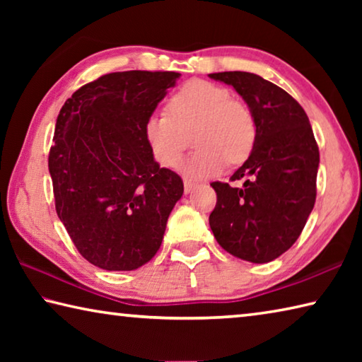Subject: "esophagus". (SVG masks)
<instances>
[{
  "mask_svg": "<svg viewBox=\"0 0 362 362\" xmlns=\"http://www.w3.org/2000/svg\"><path fill=\"white\" fill-rule=\"evenodd\" d=\"M194 187H196V182H193V180H188V179L183 180V189H185V193L193 192V188H194Z\"/></svg>",
  "mask_w": 362,
  "mask_h": 362,
  "instance_id": "esophagus-1",
  "label": "esophagus"
}]
</instances>
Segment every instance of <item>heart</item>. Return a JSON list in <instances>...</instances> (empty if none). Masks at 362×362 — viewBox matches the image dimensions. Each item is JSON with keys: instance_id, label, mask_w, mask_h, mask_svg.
Returning a JSON list of instances; mask_svg holds the SVG:
<instances>
[{"instance_id": "heart-1", "label": "heart", "mask_w": 362, "mask_h": 362, "mask_svg": "<svg viewBox=\"0 0 362 362\" xmlns=\"http://www.w3.org/2000/svg\"><path fill=\"white\" fill-rule=\"evenodd\" d=\"M193 130L198 151L183 164V173L192 177H211L228 161L240 164L254 148L255 122L249 108L233 100L228 89L203 79L182 86L168 102V115L146 119L144 136L155 161L175 168Z\"/></svg>"}]
</instances>
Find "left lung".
I'll list each match as a JSON object with an SVG mask.
<instances>
[{
  "mask_svg": "<svg viewBox=\"0 0 362 362\" xmlns=\"http://www.w3.org/2000/svg\"><path fill=\"white\" fill-rule=\"evenodd\" d=\"M235 88L255 122V142L231 180L212 182L217 193L209 225L226 252L252 263L284 254L302 233L316 201L320 150L305 110L279 86L247 71L211 73Z\"/></svg>",
  "mask_w": 362,
  "mask_h": 362,
  "instance_id": "8db88e82",
  "label": "left lung"
}]
</instances>
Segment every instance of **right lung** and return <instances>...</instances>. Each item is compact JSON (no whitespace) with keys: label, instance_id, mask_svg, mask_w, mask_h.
Returning a JSON list of instances; mask_svg holds the SVG:
<instances>
[{"label":"right lung","instance_id":"add662e5","mask_svg":"<svg viewBox=\"0 0 362 362\" xmlns=\"http://www.w3.org/2000/svg\"><path fill=\"white\" fill-rule=\"evenodd\" d=\"M180 73L118 71L84 84L60 110L49 151L56 211L86 260L131 272L161 247L183 194L159 168L144 127Z\"/></svg>","mask_w":362,"mask_h":362}]
</instances>
